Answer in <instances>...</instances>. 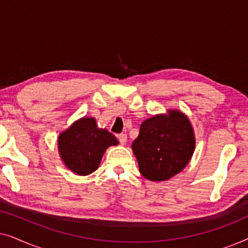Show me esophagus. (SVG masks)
<instances>
[{"instance_id": "34e87169", "label": "esophagus", "mask_w": 248, "mask_h": 248, "mask_svg": "<svg viewBox=\"0 0 248 248\" xmlns=\"http://www.w3.org/2000/svg\"><path fill=\"white\" fill-rule=\"evenodd\" d=\"M117 139H118V141H120L121 144H125V143H126V141H127V135L126 134H120V135H117Z\"/></svg>"}]
</instances>
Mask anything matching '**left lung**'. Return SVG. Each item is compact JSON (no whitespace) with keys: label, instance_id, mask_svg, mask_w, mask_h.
<instances>
[{"label":"left lung","instance_id":"8db88e82","mask_svg":"<svg viewBox=\"0 0 248 248\" xmlns=\"http://www.w3.org/2000/svg\"><path fill=\"white\" fill-rule=\"evenodd\" d=\"M194 149L191 122L177 109L145 120L132 143L141 175L154 182L167 181L181 172L191 160Z\"/></svg>","mask_w":248,"mask_h":248}]
</instances>
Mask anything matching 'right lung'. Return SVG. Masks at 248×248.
<instances>
[{"label": "right lung", "mask_w": 248, "mask_h": 248, "mask_svg": "<svg viewBox=\"0 0 248 248\" xmlns=\"http://www.w3.org/2000/svg\"><path fill=\"white\" fill-rule=\"evenodd\" d=\"M57 143L64 165L74 174L86 176L99 167L106 149L118 141L106 128L98 127L93 117H82L59 135Z\"/></svg>", "instance_id": "right-lung-1"}]
</instances>
